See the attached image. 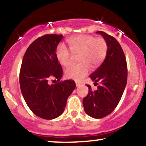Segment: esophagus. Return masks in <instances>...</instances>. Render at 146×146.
I'll return each mask as SVG.
<instances>
[{
	"instance_id": "1",
	"label": "esophagus",
	"mask_w": 146,
	"mask_h": 146,
	"mask_svg": "<svg viewBox=\"0 0 146 146\" xmlns=\"http://www.w3.org/2000/svg\"><path fill=\"white\" fill-rule=\"evenodd\" d=\"M75 84H76V86H77V87H78V86H81L82 84L80 83V82H75Z\"/></svg>"
}]
</instances>
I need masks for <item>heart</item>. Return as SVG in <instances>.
<instances>
[{
    "label": "heart",
    "mask_w": 146,
    "mask_h": 146,
    "mask_svg": "<svg viewBox=\"0 0 146 146\" xmlns=\"http://www.w3.org/2000/svg\"><path fill=\"white\" fill-rule=\"evenodd\" d=\"M72 52L80 53L78 64H71L65 70L68 78L80 80L84 78L90 71V65L97 67L106 56L108 44L105 39L95 38L90 35H78L72 36L67 40ZM71 52L64 43L57 46L56 57L58 62L62 66L70 63Z\"/></svg>",
    "instance_id": "b5f03b06"
}]
</instances>
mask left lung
Returning a JSON list of instances; mask_svg holds the SVG:
<instances>
[{
    "mask_svg": "<svg viewBox=\"0 0 146 146\" xmlns=\"http://www.w3.org/2000/svg\"><path fill=\"white\" fill-rule=\"evenodd\" d=\"M106 40L108 51L104 61L89 75L95 84H100L93 90L90 85L88 93L83 99L84 111L95 119L103 118L115 110L121 100L127 84L128 68L121 45L113 36L104 31H97Z\"/></svg>",
    "mask_w": 146,
    "mask_h": 146,
    "instance_id": "8db88e82",
    "label": "left lung"
}]
</instances>
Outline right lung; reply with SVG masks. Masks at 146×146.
I'll return each instance as SVG.
<instances>
[{
    "label": "right lung",
    "instance_id": "add662e5",
    "mask_svg": "<svg viewBox=\"0 0 146 146\" xmlns=\"http://www.w3.org/2000/svg\"><path fill=\"white\" fill-rule=\"evenodd\" d=\"M62 35L46 34L37 38L25 52L20 71V86L25 101L35 115L53 119L63 113L68 97L75 88L73 80L60 82L63 74L56 57ZM52 77L58 82L49 85Z\"/></svg>",
    "mask_w": 146,
    "mask_h": 146
}]
</instances>
